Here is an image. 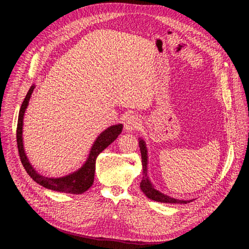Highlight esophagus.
I'll list each match as a JSON object with an SVG mask.
<instances>
[{
	"mask_svg": "<svg viewBox=\"0 0 249 249\" xmlns=\"http://www.w3.org/2000/svg\"><path fill=\"white\" fill-rule=\"evenodd\" d=\"M140 119L137 115H129L124 122V127L126 131H135L139 129Z\"/></svg>",
	"mask_w": 249,
	"mask_h": 249,
	"instance_id": "34e87169",
	"label": "esophagus"
}]
</instances>
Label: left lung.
I'll return each mask as SVG.
<instances>
[{"label": "left lung", "instance_id": "1", "mask_svg": "<svg viewBox=\"0 0 249 249\" xmlns=\"http://www.w3.org/2000/svg\"><path fill=\"white\" fill-rule=\"evenodd\" d=\"M139 147L141 152V159H142V166H143V178L140 183V188L142 192L144 193L146 196L150 199L155 201H160V202H166V203H188L192 200H179L177 198L169 197L168 195H165L158 190H156L150 184L148 177H147V169H146V164H147V150L145 143L143 140L139 141Z\"/></svg>", "mask_w": 249, "mask_h": 249}]
</instances>
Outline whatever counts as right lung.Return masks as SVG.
<instances>
[{"label":"right lung","instance_id":"obj_1","mask_svg":"<svg viewBox=\"0 0 249 249\" xmlns=\"http://www.w3.org/2000/svg\"><path fill=\"white\" fill-rule=\"evenodd\" d=\"M34 88L35 86L33 85L29 89V91L25 97L24 102L21 104L20 110L18 113V127H17V142H18V154H19L21 164L24 165L28 175L31 177L37 184L41 185L44 188H48V189L58 191V192L71 193V194H81L83 192L87 191L93 184L95 161H96L97 156H99L105 148L109 146L111 143L118 137V135L122 133L123 124L112 125L108 127L107 130H105L100 136L97 137L86 163L83 165L78 171L59 178H49L46 177H42L39 175V173H37L33 169L31 165H30L25 154L24 146H22V138H21L24 113L26 111V108L29 104V100L30 97H31Z\"/></svg>","mask_w":249,"mask_h":249}]
</instances>
